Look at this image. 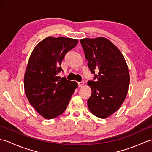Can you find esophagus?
Listing matches in <instances>:
<instances>
[{"instance_id": "obj_1", "label": "esophagus", "mask_w": 152, "mask_h": 152, "mask_svg": "<svg viewBox=\"0 0 152 152\" xmlns=\"http://www.w3.org/2000/svg\"><path fill=\"white\" fill-rule=\"evenodd\" d=\"M84 82H79L78 83V86L80 87H82L83 85H84Z\"/></svg>"}]
</instances>
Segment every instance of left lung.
I'll return each instance as SVG.
<instances>
[{
  "label": "left lung",
  "instance_id": "left-lung-1",
  "mask_svg": "<svg viewBox=\"0 0 152 152\" xmlns=\"http://www.w3.org/2000/svg\"><path fill=\"white\" fill-rule=\"evenodd\" d=\"M80 43L91 72L97 73L96 82H87L92 91L88 108L97 117L106 118L121 107L128 94V65L121 52L107 38H85Z\"/></svg>",
  "mask_w": 152,
  "mask_h": 152
}]
</instances>
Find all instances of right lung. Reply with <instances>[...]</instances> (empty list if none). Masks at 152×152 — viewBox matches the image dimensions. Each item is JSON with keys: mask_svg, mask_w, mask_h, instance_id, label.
Instances as JSON below:
<instances>
[{"mask_svg": "<svg viewBox=\"0 0 152 152\" xmlns=\"http://www.w3.org/2000/svg\"><path fill=\"white\" fill-rule=\"evenodd\" d=\"M78 40L47 37L34 48L24 76V92L36 111L46 119L62 114L67 107L76 82L58 76L66 53L75 48Z\"/></svg>", "mask_w": 152, "mask_h": 152, "instance_id": "1", "label": "right lung"}]
</instances>
